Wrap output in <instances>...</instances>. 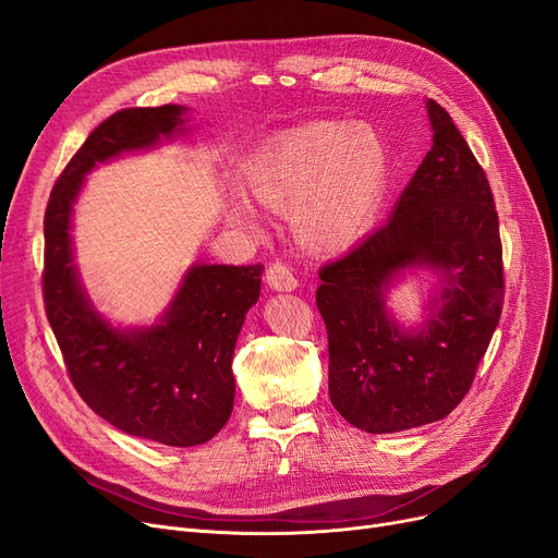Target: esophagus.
I'll use <instances>...</instances> for the list:
<instances>
[{
  "mask_svg": "<svg viewBox=\"0 0 558 558\" xmlns=\"http://www.w3.org/2000/svg\"><path fill=\"white\" fill-rule=\"evenodd\" d=\"M266 284L278 292H292V290H296L299 282H296V276L292 274L290 266H287L284 262H274L266 268Z\"/></svg>",
  "mask_w": 558,
  "mask_h": 558,
  "instance_id": "1",
  "label": "esophagus"
}]
</instances>
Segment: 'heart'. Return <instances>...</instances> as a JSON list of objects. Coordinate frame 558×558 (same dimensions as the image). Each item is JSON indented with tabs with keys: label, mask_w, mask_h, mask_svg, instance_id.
<instances>
[{
	"label": "heart",
	"mask_w": 558,
	"mask_h": 558,
	"mask_svg": "<svg viewBox=\"0 0 558 558\" xmlns=\"http://www.w3.org/2000/svg\"><path fill=\"white\" fill-rule=\"evenodd\" d=\"M390 154L367 126L307 121L276 135L245 165V185L271 209H294L299 236L322 253L356 243L375 225ZM243 216V204H232Z\"/></svg>",
	"instance_id": "heart-1"
}]
</instances>
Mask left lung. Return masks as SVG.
<instances>
[{
	"label": "left lung",
	"mask_w": 558,
	"mask_h": 558,
	"mask_svg": "<svg viewBox=\"0 0 558 558\" xmlns=\"http://www.w3.org/2000/svg\"><path fill=\"white\" fill-rule=\"evenodd\" d=\"M427 114L432 147L393 216L319 271L328 398L344 421L373 435L448 416L469 393L504 305L489 181L437 100H427ZM418 265L441 272L445 290L426 324L404 332L385 311V292Z\"/></svg>",
	"instance_id": "8db88e82"
}]
</instances>
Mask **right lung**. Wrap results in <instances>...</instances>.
Returning <instances> with one entry per match:
<instances>
[{
  "mask_svg": "<svg viewBox=\"0 0 558 558\" xmlns=\"http://www.w3.org/2000/svg\"><path fill=\"white\" fill-rule=\"evenodd\" d=\"M183 112L129 108L98 123L59 174L44 218L46 315L80 398L126 435L179 448L209 441L232 414V354L264 266L197 264L160 324L119 331L85 296L69 232L73 202L96 162L174 137Z\"/></svg>",
  "mask_w": 558,
  "mask_h": 558,
  "instance_id": "1",
  "label": "right lung"
}]
</instances>
